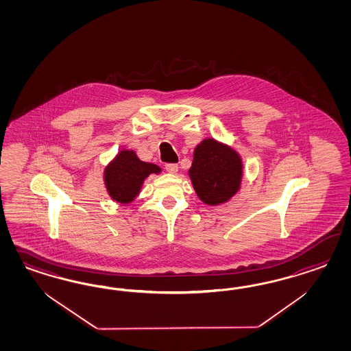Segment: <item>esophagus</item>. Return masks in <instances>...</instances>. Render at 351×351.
I'll list each match as a JSON object with an SVG mask.
<instances>
[{"instance_id": "34e87169", "label": "esophagus", "mask_w": 351, "mask_h": 351, "mask_svg": "<svg viewBox=\"0 0 351 351\" xmlns=\"http://www.w3.org/2000/svg\"><path fill=\"white\" fill-rule=\"evenodd\" d=\"M165 169L170 173H176L179 170V166L176 163H167V165H165Z\"/></svg>"}]
</instances>
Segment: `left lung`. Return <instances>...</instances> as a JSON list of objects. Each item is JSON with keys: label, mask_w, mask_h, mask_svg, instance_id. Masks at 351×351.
Returning <instances> with one entry per match:
<instances>
[{"label": "left lung", "mask_w": 351, "mask_h": 351, "mask_svg": "<svg viewBox=\"0 0 351 351\" xmlns=\"http://www.w3.org/2000/svg\"><path fill=\"white\" fill-rule=\"evenodd\" d=\"M241 156L215 138H204L195 149L189 178L198 198L206 204L228 202L241 188Z\"/></svg>", "instance_id": "1"}]
</instances>
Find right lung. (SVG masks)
I'll use <instances>...</instances> for the list:
<instances>
[{"label": "right lung", "instance_id": "add662e5", "mask_svg": "<svg viewBox=\"0 0 351 351\" xmlns=\"http://www.w3.org/2000/svg\"><path fill=\"white\" fill-rule=\"evenodd\" d=\"M160 172V169L157 165L143 162L138 160L134 150L123 149L106 166L104 184L113 201L128 204L138 197L144 180L149 175H158Z\"/></svg>", "mask_w": 351, "mask_h": 351}]
</instances>
